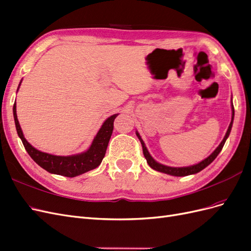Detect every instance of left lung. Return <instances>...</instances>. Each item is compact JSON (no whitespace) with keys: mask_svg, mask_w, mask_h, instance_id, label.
<instances>
[{"mask_svg":"<svg viewBox=\"0 0 251 251\" xmlns=\"http://www.w3.org/2000/svg\"><path fill=\"white\" fill-rule=\"evenodd\" d=\"M231 109H232V116H231V121H230V125L228 126V130H227L225 136L223 140L221 141V143L219 144V147L212 151V153L207 157L205 158L204 160H202L201 162L197 163V164H194V165H191V166H185V168H172V166H166V165H163L161 163H158L155 159L151 157L149 153V151L146 147V144H144L142 138L140 137L139 133L136 131V135H137L138 139L140 140L141 142V146H142V151H143V155L144 157H146L147 159V162L149 163V165L151 166V169L157 171V172H160V173H164V174H168V175H172V176H177V177H183V176H188V175H193V174H197L201 172L202 170H204L205 168H206L207 165H209L212 161L215 160L216 157L219 155L220 151H221V150L223 149L224 147V143L226 141V139L228 138V136L230 134V131H231V127H232V123H233V116H234V110H233V104L231 103Z\"/></svg>","mask_w":251,"mask_h":251,"instance_id":"obj_1","label":"left lung"}]
</instances>
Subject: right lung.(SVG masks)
I'll list each match as a JSON object with an SVG mask.
<instances>
[{
	"mask_svg": "<svg viewBox=\"0 0 251 251\" xmlns=\"http://www.w3.org/2000/svg\"><path fill=\"white\" fill-rule=\"evenodd\" d=\"M21 82L19 85V88L21 86ZM117 115L118 114H114V115L104 120V123L100 128V131H98V133L94 137L92 144H91V147L86 151L71 156H55L36 150L25 139L24 134H23L20 123L18 120L17 104L16 102L13 104V117L14 123H16L17 132L29 156L31 157L41 168L46 170L47 172L70 178L76 177L78 175H81L91 170H94L101 163L113 132L114 119L117 117Z\"/></svg>",
	"mask_w": 251,
	"mask_h": 251,
	"instance_id": "add662e5",
	"label": "right lung"
}]
</instances>
